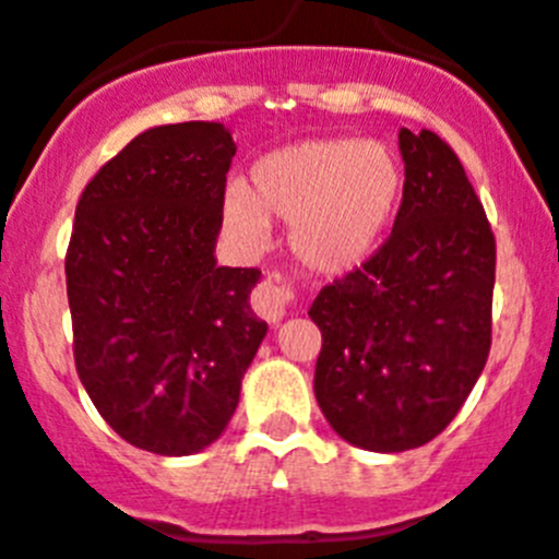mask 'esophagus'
<instances>
[{
    "label": "esophagus",
    "instance_id": "esophagus-1",
    "mask_svg": "<svg viewBox=\"0 0 559 559\" xmlns=\"http://www.w3.org/2000/svg\"><path fill=\"white\" fill-rule=\"evenodd\" d=\"M292 302H295V292H292L284 281L275 278V275H267V278L257 286V292H253L251 297L253 311L273 324L281 322V319L289 313Z\"/></svg>",
    "mask_w": 559,
    "mask_h": 559
}]
</instances>
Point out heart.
<instances>
[{"label": "heart", "instance_id": "b5f03b06", "mask_svg": "<svg viewBox=\"0 0 559 559\" xmlns=\"http://www.w3.org/2000/svg\"><path fill=\"white\" fill-rule=\"evenodd\" d=\"M404 186V164L390 144L357 135L306 139L259 158L248 191H226L224 221L248 246H264L270 221L289 224L292 257L302 270L344 275L379 251Z\"/></svg>", "mask_w": 559, "mask_h": 559}]
</instances>
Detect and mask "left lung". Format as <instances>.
Instances as JSON below:
<instances>
[{
    "label": "left lung",
    "instance_id": "left-lung-1",
    "mask_svg": "<svg viewBox=\"0 0 559 559\" xmlns=\"http://www.w3.org/2000/svg\"><path fill=\"white\" fill-rule=\"evenodd\" d=\"M404 199L393 231L324 286L313 393L349 445L401 453L435 440L491 349L497 246L462 160L431 130L401 128Z\"/></svg>",
    "mask_w": 559,
    "mask_h": 559
}]
</instances>
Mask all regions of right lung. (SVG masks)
I'll use <instances>...</instances> for the list:
<instances>
[{
	"label": "right lung",
	"mask_w": 559,
	"mask_h": 559,
	"mask_svg": "<svg viewBox=\"0 0 559 559\" xmlns=\"http://www.w3.org/2000/svg\"><path fill=\"white\" fill-rule=\"evenodd\" d=\"M221 122L160 124L114 155L79 199L64 275L81 384L108 426L158 456L218 440L267 322L257 267H218Z\"/></svg>",
	"instance_id": "right-lung-1"
}]
</instances>
